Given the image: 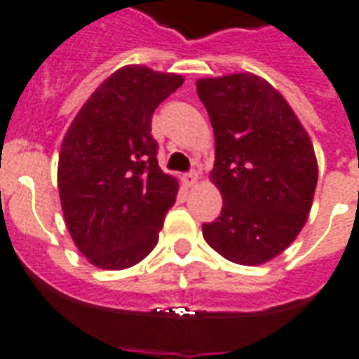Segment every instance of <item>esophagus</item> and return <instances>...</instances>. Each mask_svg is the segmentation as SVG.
<instances>
[{
    "mask_svg": "<svg viewBox=\"0 0 359 359\" xmlns=\"http://www.w3.org/2000/svg\"><path fill=\"white\" fill-rule=\"evenodd\" d=\"M182 182H184V186H187V187L196 186V182H198V173L196 172L186 173V175L182 177Z\"/></svg>",
    "mask_w": 359,
    "mask_h": 359,
    "instance_id": "esophagus-1",
    "label": "esophagus"
}]
</instances>
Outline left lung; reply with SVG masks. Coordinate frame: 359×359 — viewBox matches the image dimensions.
Instances as JSON below:
<instances>
[{
	"label": "left lung",
	"mask_w": 359,
	"mask_h": 359,
	"mask_svg": "<svg viewBox=\"0 0 359 359\" xmlns=\"http://www.w3.org/2000/svg\"><path fill=\"white\" fill-rule=\"evenodd\" d=\"M215 132L209 180L224 198L203 240L236 264L268 263L308 222L318 180L315 148L290 103L254 73L196 80Z\"/></svg>",
	"instance_id": "left-lung-1"
}]
</instances>
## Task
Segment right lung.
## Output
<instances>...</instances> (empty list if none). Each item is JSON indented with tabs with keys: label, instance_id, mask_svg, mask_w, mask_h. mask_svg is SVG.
<instances>
[{
	"label": "right lung",
	"instance_id": "1",
	"mask_svg": "<svg viewBox=\"0 0 359 359\" xmlns=\"http://www.w3.org/2000/svg\"><path fill=\"white\" fill-rule=\"evenodd\" d=\"M184 83L140 64L103 80L71 121L59 154L66 227L87 261L125 270L156 248L179 180L157 164L151 116Z\"/></svg>",
	"mask_w": 359,
	"mask_h": 359
}]
</instances>
